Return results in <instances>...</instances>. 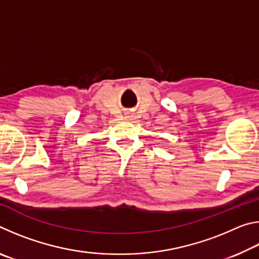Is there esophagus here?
Masks as SVG:
<instances>
[{"mask_svg": "<svg viewBox=\"0 0 259 259\" xmlns=\"http://www.w3.org/2000/svg\"><path fill=\"white\" fill-rule=\"evenodd\" d=\"M125 119L133 121V120H135V115H133V114H128V115L125 116Z\"/></svg>", "mask_w": 259, "mask_h": 259, "instance_id": "34e87169", "label": "esophagus"}]
</instances>
